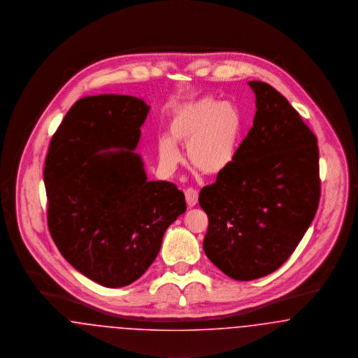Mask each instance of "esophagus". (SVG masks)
Instances as JSON below:
<instances>
[{
  "instance_id": "34e87169",
  "label": "esophagus",
  "mask_w": 358,
  "mask_h": 358,
  "mask_svg": "<svg viewBox=\"0 0 358 358\" xmlns=\"http://www.w3.org/2000/svg\"><path fill=\"white\" fill-rule=\"evenodd\" d=\"M185 195H186V202H187L188 207L196 206L198 203V191L194 189V188H187L185 191Z\"/></svg>"
}]
</instances>
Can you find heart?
<instances>
[{
	"label": "heart",
	"instance_id": "1",
	"mask_svg": "<svg viewBox=\"0 0 358 358\" xmlns=\"http://www.w3.org/2000/svg\"><path fill=\"white\" fill-rule=\"evenodd\" d=\"M243 133V115L230 102L199 98L179 106L172 115L170 136L157 143L160 163L171 172L182 160L176 143L187 145V157L195 170L218 175L233 163Z\"/></svg>",
	"mask_w": 358,
	"mask_h": 358
}]
</instances>
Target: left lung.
Listing matches in <instances>:
<instances>
[{"mask_svg": "<svg viewBox=\"0 0 358 358\" xmlns=\"http://www.w3.org/2000/svg\"><path fill=\"white\" fill-rule=\"evenodd\" d=\"M253 127L233 163L201 189L210 262L234 280L280 268L301 243L320 205L317 137L271 85L250 80Z\"/></svg>", "mask_w": 358, "mask_h": 358, "instance_id": "obj_1", "label": "left lung"}]
</instances>
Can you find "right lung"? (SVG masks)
Here are the masks:
<instances>
[{"mask_svg":"<svg viewBox=\"0 0 358 358\" xmlns=\"http://www.w3.org/2000/svg\"><path fill=\"white\" fill-rule=\"evenodd\" d=\"M151 106L131 95L76 101L52 136L44 167L48 229L76 271L108 288L150 268L167 227L186 211L185 194L148 182L134 150ZM118 149V152L101 151Z\"/></svg>","mask_w":358,"mask_h":358,"instance_id":"add662e5","label":"right lung"}]
</instances>
